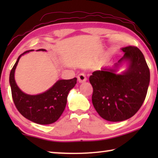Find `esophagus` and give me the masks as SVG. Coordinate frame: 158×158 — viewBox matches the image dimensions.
<instances>
[{"label":"esophagus","instance_id":"obj_1","mask_svg":"<svg viewBox=\"0 0 158 158\" xmlns=\"http://www.w3.org/2000/svg\"><path fill=\"white\" fill-rule=\"evenodd\" d=\"M77 80H78L79 83H84V82L87 81V78H86V76L85 74H83V73H81V74L77 75Z\"/></svg>","mask_w":158,"mask_h":158}]
</instances>
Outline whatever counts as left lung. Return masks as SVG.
<instances>
[{
    "mask_svg": "<svg viewBox=\"0 0 158 158\" xmlns=\"http://www.w3.org/2000/svg\"><path fill=\"white\" fill-rule=\"evenodd\" d=\"M124 55L111 67L94 71L89 77L94 88L93 105L98 114L109 122H122L138 111L145 99L150 84V70L137 47H123ZM126 63L127 69L117 72Z\"/></svg>",
    "mask_w": 158,
    "mask_h": 158,
    "instance_id": "1",
    "label": "left lung"
}]
</instances>
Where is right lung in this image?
<instances>
[{
    "instance_id": "add662e5",
    "label": "right lung",
    "mask_w": 158,
    "mask_h": 158,
    "mask_svg": "<svg viewBox=\"0 0 158 158\" xmlns=\"http://www.w3.org/2000/svg\"><path fill=\"white\" fill-rule=\"evenodd\" d=\"M34 49L26 51L19 56L10 73L9 83L12 98L16 109L26 118L39 124H50L60 117L65 109L68 94L77 83V78L58 80L44 93L29 95L23 93L15 81V70L21 57ZM37 51H47L40 49Z\"/></svg>"
}]
</instances>
